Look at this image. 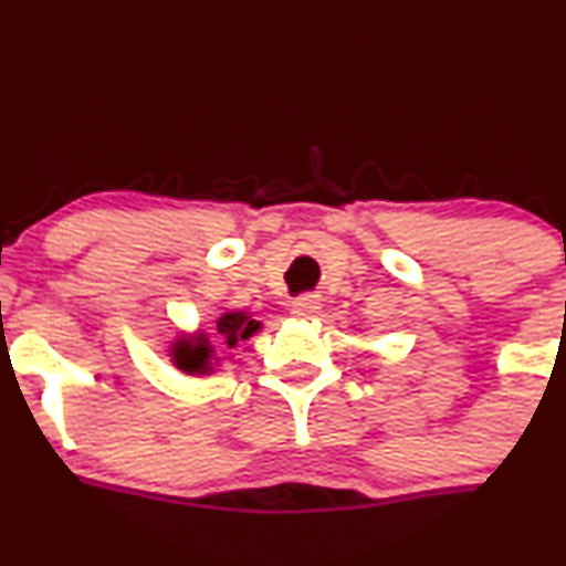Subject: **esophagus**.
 Segmentation results:
<instances>
[{
    "mask_svg": "<svg viewBox=\"0 0 566 566\" xmlns=\"http://www.w3.org/2000/svg\"><path fill=\"white\" fill-rule=\"evenodd\" d=\"M318 311H322V303H318L316 295H303L292 303V313L301 318H313Z\"/></svg>",
    "mask_w": 566,
    "mask_h": 566,
    "instance_id": "34e87169",
    "label": "esophagus"
}]
</instances>
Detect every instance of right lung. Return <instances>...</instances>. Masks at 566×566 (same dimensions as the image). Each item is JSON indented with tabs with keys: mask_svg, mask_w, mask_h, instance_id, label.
Returning a JSON list of instances; mask_svg holds the SVG:
<instances>
[{
	"mask_svg": "<svg viewBox=\"0 0 566 566\" xmlns=\"http://www.w3.org/2000/svg\"><path fill=\"white\" fill-rule=\"evenodd\" d=\"M258 329H261V324H258L255 318H250L248 313L231 311V313H223V316L216 322V339H221V343H227L229 348H234L240 339H248ZM210 356H213V350H210L206 337L179 339L174 348V364L187 374L210 371Z\"/></svg>",
	"mask_w": 566,
	"mask_h": 566,
	"instance_id": "add662e5",
	"label": "right lung"
}]
</instances>
